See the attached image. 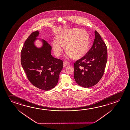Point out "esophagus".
Listing matches in <instances>:
<instances>
[{"mask_svg":"<svg viewBox=\"0 0 130 130\" xmlns=\"http://www.w3.org/2000/svg\"><path fill=\"white\" fill-rule=\"evenodd\" d=\"M70 63L69 62H66V61H65V62H63V66H64V67H66L67 65H69Z\"/></svg>","mask_w":130,"mask_h":130,"instance_id":"34e87169","label":"esophagus"}]
</instances>
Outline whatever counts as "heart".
<instances>
[{
	"label": "heart",
	"mask_w": 130,
	"mask_h": 130,
	"mask_svg": "<svg viewBox=\"0 0 130 130\" xmlns=\"http://www.w3.org/2000/svg\"><path fill=\"white\" fill-rule=\"evenodd\" d=\"M54 54L57 57L61 55L66 46L67 56L76 59L83 58L87 53L90 46V36L86 31L77 28L65 30L58 35V39L53 42Z\"/></svg>",
	"instance_id": "heart-1"
}]
</instances>
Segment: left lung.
I'll return each mask as SVG.
<instances>
[{"label": "left lung", "mask_w": 130, "mask_h": 130, "mask_svg": "<svg viewBox=\"0 0 130 130\" xmlns=\"http://www.w3.org/2000/svg\"><path fill=\"white\" fill-rule=\"evenodd\" d=\"M95 35L91 48L74 63L75 81L79 85L86 88L95 85L102 78L107 60L106 43L96 31H95Z\"/></svg>", "instance_id": "1"}]
</instances>
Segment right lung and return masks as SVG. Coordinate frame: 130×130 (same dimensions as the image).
<instances>
[{"instance_id": "right-lung-1", "label": "right lung", "mask_w": 130, "mask_h": 130, "mask_svg": "<svg viewBox=\"0 0 130 130\" xmlns=\"http://www.w3.org/2000/svg\"><path fill=\"white\" fill-rule=\"evenodd\" d=\"M38 34V31L33 32L26 40L21 52V63L30 83L39 89L48 91L58 83L63 61L52 56L51 46L46 41L43 40L40 48L35 46Z\"/></svg>"}]
</instances>
